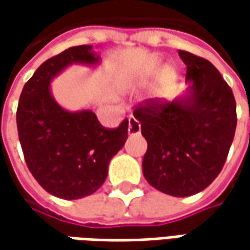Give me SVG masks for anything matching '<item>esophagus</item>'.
Segmentation results:
<instances>
[{"label": "esophagus", "mask_w": 250, "mask_h": 250, "mask_svg": "<svg viewBox=\"0 0 250 250\" xmlns=\"http://www.w3.org/2000/svg\"><path fill=\"white\" fill-rule=\"evenodd\" d=\"M140 130L142 129H140L139 121L136 120V118H133V117H130L129 124H128V133H129L130 136H135V135H139Z\"/></svg>", "instance_id": "obj_1"}]
</instances>
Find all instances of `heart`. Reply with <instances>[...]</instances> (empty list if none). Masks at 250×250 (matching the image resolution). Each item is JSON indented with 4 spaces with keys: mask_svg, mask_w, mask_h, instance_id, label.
Wrapping results in <instances>:
<instances>
[{
    "mask_svg": "<svg viewBox=\"0 0 250 250\" xmlns=\"http://www.w3.org/2000/svg\"><path fill=\"white\" fill-rule=\"evenodd\" d=\"M136 83H139V79H133V81L130 82V84H136Z\"/></svg>",
    "mask_w": 250,
    "mask_h": 250,
    "instance_id": "obj_1",
    "label": "heart"
}]
</instances>
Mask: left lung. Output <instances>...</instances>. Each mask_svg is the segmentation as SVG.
I'll use <instances>...</instances> for the list:
<instances>
[{"label":"left lung","mask_w":250,"mask_h":250,"mask_svg":"<svg viewBox=\"0 0 250 250\" xmlns=\"http://www.w3.org/2000/svg\"><path fill=\"white\" fill-rule=\"evenodd\" d=\"M178 54L187 65V90L169 103L147 100L133 115L147 140L146 181L163 193L187 197L206 189L223 169L235 135L236 104L213 63Z\"/></svg>","instance_id":"8db88e82"}]
</instances>
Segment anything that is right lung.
<instances>
[{
    "label": "right lung",
    "instance_id": "obj_1",
    "mask_svg": "<svg viewBox=\"0 0 250 250\" xmlns=\"http://www.w3.org/2000/svg\"><path fill=\"white\" fill-rule=\"evenodd\" d=\"M100 61L91 45L65 50L37 68L18 104V135L27 168L42 188L65 200L94 193L128 139L126 120L117 129H105L93 111L65 110L51 93L54 78L71 65L94 68Z\"/></svg>",
    "mask_w": 250,
    "mask_h": 250
}]
</instances>
